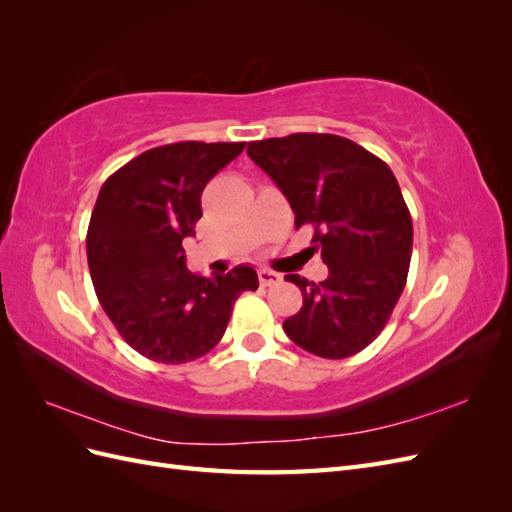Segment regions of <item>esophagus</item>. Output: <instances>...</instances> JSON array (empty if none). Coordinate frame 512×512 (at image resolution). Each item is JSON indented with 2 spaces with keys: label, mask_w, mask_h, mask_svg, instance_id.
I'll return each mask as SVG.
<instances>
[{
  "label": "esophagus",
  "mask_w": 512,
  "mask_h": 512,
  "mask_svg": "<svg viewBox=\"0 0 512 512\" xmlns=\"http://www.w3.org/2000/svg\"><path fill=\"white\" fill-rule=\"evenodd\" d=\"M258 280H260V286H273V284H280L282 282V275L271 271V269H260L258 271Z\"/></svg>",
  "instance_id": "obj_1"
}]
</instances>
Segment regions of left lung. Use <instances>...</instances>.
<instances>
[{"mask_svg":"<svg viewBox=\"0 0 512 512\" xmlns=\"http://www.w3.org/2000/svg\"><path fill=\"white\" fill-rule=\"evenodd\" d=\"M294 211V226H314V247L329 267L324 282L286 275L303 294L284 331L322 359L367 348L404 292L412 218L393 170L374 153L335 134H290L247 145Z\"/></svg>","mask_w":512,"mask_h":512,"instance_id":"obj_1","label":"left lung"}]
</instances>
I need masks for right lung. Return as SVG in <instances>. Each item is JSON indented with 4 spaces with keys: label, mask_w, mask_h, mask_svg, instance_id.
<instances>
[{
    "label": "right lung",
    "mask_w": 512,
    "mask_h": 512,
    "mask_svg": "<svg viewBox=\"0 0 512 512\" xmlns=\"http://www.w3.org/2000/svg\"><path fill=\"white\" fill-rule=\"evenodd\" d=\"M245 143L185 141L149 149L108 177L87 228L91 282L119 335L151 361L179 365L218 346L250 265L226 275L188 271L181 241L194 237L205 185Z\"/></svg>",
    "instance_id": "add662e5"
}]
</instances>
